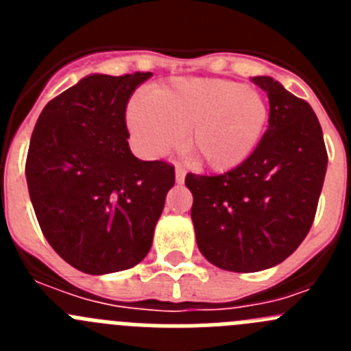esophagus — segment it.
Masks as SVG:
<instances>
[{"label": "esophagus", "mask_w": 351, "mask_h": 351, "mask_svg": "<svg viewBox=\"0 0 351 351\" xmlns=\"http://www.w3.org/2000/svg\"><path fill=\"white\" fill-rule=\"evenodd\" d=\"M186 178V169L182 165H178L176 167V181L178 182H182Z\"/></svg>", "instance_id": "esophagus-1"}]
</instances>
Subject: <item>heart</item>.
<instances>
[{"mask_svg":"<svg viewBox=\"0 0 351 351\" xmlns=\"http://www.w3.org/2000/svg\"><path fill=\"white\" fill-rule=\"evenodd\" d=\"M267 116L258 91L225 79H176L128 105L130 132L142 153H169L190 130L191 153L213 170L241 165L258 144Z\"/></svg>","mask_w":351,"mask_h":351,"instance_id":"1","label":"heart"}]
</instances>
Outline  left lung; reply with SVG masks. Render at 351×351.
Here are the masks:
<instances>
[{"label":"left lung","instance_id":"obj_1","mask_svg":"<svg viewBox=\"0 0 351 351\" xmlns=\"http://www.w3.org/2000/svg\"><path fill=\"white\" fill-rule=\"evenodd\" d=\"M253 82L269 96V128L255 151L219 176H186L198 250L232 272L274 267L300 246L328 161L311 105L271 77Z\"/></svg>","mask_w":351,"mask_h":351}]
</instances>
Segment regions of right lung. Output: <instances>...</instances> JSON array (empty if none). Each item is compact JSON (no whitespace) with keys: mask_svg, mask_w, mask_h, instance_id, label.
I'll return each instance as SVG.
<instances>
[{"mask_svg":"<svg viewBox=\"0 0 351 351\" xmlns=\"http://www.w3.org/2000/svg\"><path fill=\"white\" fill-rule=\"evenodd\" d=\"M153 75H89L40 114L26 158L31 204L52 250L86 274L135 267L176 182L169 161L128 145L126 105Z\"/></svg>","mask_w":351,"mask_h":351,"instance_id":"obj_1","label":"right lung"}]
</instances>
